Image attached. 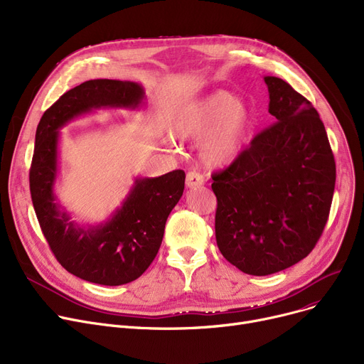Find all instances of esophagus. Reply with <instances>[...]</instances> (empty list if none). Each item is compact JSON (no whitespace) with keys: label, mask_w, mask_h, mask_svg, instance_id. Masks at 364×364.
Returning <instances> with one entry per match:
<instances>
[{"label":"esophagus","mask_w":364,"mask_h":364,"mask_svg":"<svg viewBox=\"0 0 364 364\" xmlns=\"http://www.w3.org/2000/svg\"><path fill=\"white\" fill-rule=\"evenodd\" d=\"M205 183V178L202 174H199V172L196 171H190L187 172V177H186V186L188 188H196V187H200L202 184Z\"/></svg>","instance_id":"1"}]
</instances>
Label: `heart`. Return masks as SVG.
Here are the masks:
<instances>
[{"label":"heart","instance_id":"obj_1","mask_svg":"<svg viewBox=\"0 0 364 364\" xmlns=\"http://www.w3.org/2000/svg\"><path fill=\"white\" fill-rule=\"evenodd\" d=\"M251 113L227 91H214L186 106L172 124L176 136L199 140L200 162L211 169L230 165L242 151Z\"/></svg>","mask_w":364,"mask_h":364}]
</instances>
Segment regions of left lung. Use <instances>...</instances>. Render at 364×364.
Returning a JSON list of instances; mask_svg holds the SVG:
<instances>
[{"label":"left lung","instance_id":"1","mask_svg":"<svg viewBox=\"0 0 364 364\" xmlns=\"http://www.w3.org/2000/svg\"><path fill=\"white\" fill-rule=\"evenodd\" d=\"M274 124L213 176L215 237L246 274L269 276L307 257L328 223L336 166L313 105L288 82L264 76Z\"/></svg>","mask_w":364,"mask_h":364}]
</instances>
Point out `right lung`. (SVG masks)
Instances as JSON below:
<instances>
[{
  "instance_id": "right-lung-1",
  "label": "right lung",
  "mask_w": 364,
  "mask_h": 364,
  "mask_svg": "<svg viewBox=\"0 0 364 364\" xmlns=\"http://www.w3.org/2000/svg\"><path fill=\"white\" fill-rule=\"evenodd\" d=\"M144 88L139 82L91 80L66 91L38 124L29 171L32 203L54 257L73 276L91 283L119 286L139 279L155 259L165 223L183 196L181 169L161 177H137L122 205L97 225H81L57 202L60 128L97 109H137Z\"/></svg>"
}]
</instances>
